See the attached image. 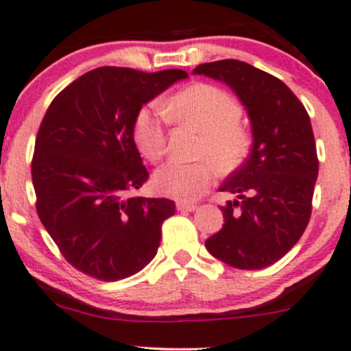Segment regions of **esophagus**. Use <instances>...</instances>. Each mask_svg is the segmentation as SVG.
Masks as SVG:
<instances>
[{
  "label": "esophagus",
  "instance_id": "esophagus-1",
  "mask_svg": "<svg viewBox=\"0 0 351 351\" xmlns=\"http://www.w3.org/2000/svg\"><path fill=\"white\" fill-rule=\"evenodd\" d=\"M176 206L179 211H195L197 210L195 203H189V202H177Z\"/></svg>",
  "mask_w": 351,
  "mask_h": 351
}]
</instances>
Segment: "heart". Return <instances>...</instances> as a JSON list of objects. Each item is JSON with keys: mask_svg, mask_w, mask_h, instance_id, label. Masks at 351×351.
Returning a JSON list of instances; mask_svg holds the SVG:
<instances>
[{"mask_svg": "<svg viewBox=\"0 0 351 351\" xmlns=\"http://www.w3.org/2000/svg\"><path fill=\"white\" fill-rule=\"evenodd\" d=\"M166 112L176 122L190 123L202 132L197 154L210 158L228 172L244 161L250 148L247 130L239 125L241 107L223 89L211 84L189 86L169 97ZM133 140L143 158L159 161L166 153V117L156 107H145L133 122ZM216 176L208 159L197 162L169 161L156 171L154 187L162 195L193 202L205 193Z\"/></svg>", "mask_w": 351, "mask_h": 351, "instance_id": "obj_1", "label": "heart"}]
</instances>
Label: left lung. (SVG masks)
Wrapping results in <instances>:
<instances>
[{
	"instance_id": "left-lung-1",
	"label": "left lung",
	"mask_w": 351,
	"mask_h": 351,
	"mask_svg": "<svg viewBox=\"0 0 351 351\" xmlns=\"http://www.w3.org/2000/svg\"><path fill=\"white\" fill-rule=\"evenodd\" d=\"M193 75L234 90L254 136L249 158L219 187L237 200L221 206L223 228L205 245L228 265L261 270L289 252L309 223L319 174L309 115L283 81L245 62L203 63Z\"/></svg>"
}]
</instances>
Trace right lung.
<instances>
[{"instance_id": "1", "label": "right lung", "mask_w": 351, "mask_h": 351, "mask_svg": "<svg viewBox=\"0 0 351 351\" xmlns=\"http://www.w3.org/2000/svg\"><path fill=\"white\" fill-rule=\"evenodd\" d=\"M187 76L182 70L96 68L47 109L32 158L37 215L76 270L117 281L154 258L176 203L128 195L149 177L133 122L146 102Z\"/></svg>"}]
</instances>
